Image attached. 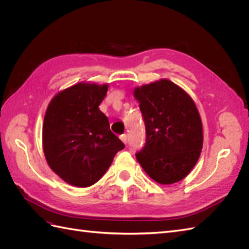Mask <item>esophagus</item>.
I'll return each instance as SVG.
<instances>
[{
  "mask_svg": "<svg viewBox=\"0 0 249 249\" xmlns=\"http://www.w3.org/2000/svg\"><path fill=\"white\" fill-rule=\"evenodd\" d=\"M120 140H122L124 144L126 143V141H127V137H126V135L125 134H124V135H120Z\"/></svg>",
  "mask_w": 249,
  "mask_h": 249,
  "instance_id": "34e87169",
  "label": "esophagus"
}]
</instances>
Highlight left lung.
<instances>
[{"instance_id":"left-lung-1","label":"left lung","mask_w":249,"mask_h":249,"mask_svg":"<svg viewBox=\"0 0 249 249\" xmlns=\"http://www.w3.org/2000/svg\"><path fill=\"white\" fill-rule=\"evenodd\" d=\"M146 142L136 158L149 178L170 185L186 178L202 148V124L192 97L167 79L134 89Z\"/></svg>"}]
</instances>
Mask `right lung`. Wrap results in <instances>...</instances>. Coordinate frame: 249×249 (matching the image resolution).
Wrapping results in <instances>:
<instances>
[{"label": "right lung", "instance_id": "right-lung-1", "mask_svg": "<svg viewBox=\"0 0 249 249\" xmlns=\"http://www.w3.org/2000/svg\"><path fill=\"white\" fill-rule=\"evenodd\" d=\"M108 87L80 82L59 91L49 104L42 125L43 153L51 169L67 184H95L124 147L99 108Z\"/></svg>", "mask_w": 249, "mask_h": 249}]
</instances>
